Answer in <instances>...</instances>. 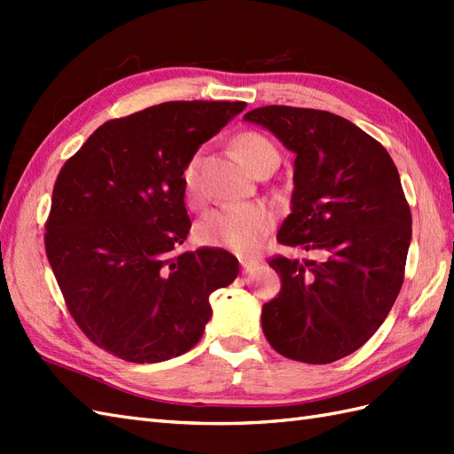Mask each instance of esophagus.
<instances>
[{"label": "esophagus", "mask_w": 454, "mask_h": 454, "mask_svg": "<svg viewBox=\"0 0 454 454\" xmlns=\"http://www.w3.org/2000/svg\"><path fill=\"white\" fill-rule=\"evenodd\" d=\"M239 263H242V273L244 275H252L255 269L259 267V262H255V259H242Z\"/></svg>", "instance_id": "esophagus-1"}]
</instances>
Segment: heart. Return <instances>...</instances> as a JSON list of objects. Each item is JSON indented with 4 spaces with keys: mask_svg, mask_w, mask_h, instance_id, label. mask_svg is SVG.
I'll list each match as a JSON object with an SVG mask.
<instances>
[{
    "mask_svg": "<svg viewBox=\"0 0 454 454\" xmlns=\"http://www.w3.org/2000/svg\"><path fill=\"white\" fill-rule=\"evenodd\" d=\"M236 150L254 171L269 161H278L277 146L259 132L239 134L236 138ZM200 163L202 156L200 152H197L187 160L185 168L181 171L183 191H185V197L192 207L200 205L202 200ZM273 222V210L263 202H242V205L212 210L199 222L195 234L200 244L246 255L255 252L262 238L271 230Z\"/></svg>",
    "mask_w": 454,
    "mask_h": 454,
    "instance_id": "heart-1",
    "label": "heart"
}]
</instances>
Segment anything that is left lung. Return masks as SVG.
I'll return each mask as SVG.
<instances>
[{
	"mask_svg": "<svg viewBox=\"0 0 454 454\" xmlns=\"http://www.w3.org/2000/svg\"><path fill=\"white\" fill-rule=\"evenodd\" d=\"M294 152L291 215L277 239L314 259L273 257L281 293L263 304L267 341L286 359L351 355L387 320L403 283L411 212L390 153L333 113L269 105L244 114Z\"/></svg>",
	"mask_w": 454,
	"mask_h": 454,
	"instance_id": "1",
	"label": "left lung"
}]
</instances>
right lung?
Segmentation results:
<instances>
[{
  "label": "right lung",
  "mask_w": 454,
  "mask_h": 454,
  "mask_svg": "<svg viewBox=\"0 0 454 454\" xmlns=\"http://www.w3.org/2000/svg\"><path fill=\"white\" fill-rule=\"evenodd\" d=\"M244 101H168L107 121L64 163L46 222V257L72 317L130 363L195 347L208 296L239 273L224 249L177 254L191 220L181 171Z\"/></svg>",
  "instance_id": "obj_1"
}]
</instances>
